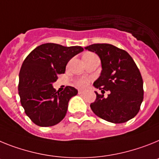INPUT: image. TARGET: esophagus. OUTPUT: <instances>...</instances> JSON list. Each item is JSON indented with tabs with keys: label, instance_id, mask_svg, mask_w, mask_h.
I'll return each instance as SVG.
<instances>
[{
	"label": "esophagus",
	"instance_id": "1",
	"mask_svg": "<svg viewBox=\"0 0 159 159\" xmlns=\"http://www.w3.org/2000/svg\"><path fill=\"white\" fill-rule=\"evenodd\" d=\"M85 92V90H84V89H79V90H78V93H79V94L84 93Z\"/></svg>",
	"mask_w": 159,
	"mask_h": 159
}]
</instances>
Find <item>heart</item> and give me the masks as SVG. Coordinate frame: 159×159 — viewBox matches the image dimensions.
<instances>
[{
  "label": "heart",
  "instance_id": "1",
  "mask_svg": "<svg viewBox=\"0 0 159 159\" xmlns=\"http://www.w3.org/2000/svg\"><path fill=\"white\" fill-rule=\"evenodd\" d=\"M93 53H85V54L83 55V57H90V56H93ZM89 83V80L86 79V78H80V79L77 80L76 81V84L78 85V86L79 87H85L86 85H88Z\"/></svg>",
  "mask_w": 159,
  "mask_h": 159
}]
</instances>
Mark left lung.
Segmentation results:
<instances>
[{"label":"left lung","mask_w":159,"mask_h":159,"mask_svg":"<svg viewBox=\"0 0 159 159\" xmlns=\"http://www.w3.org/2000/svg\"><path fill=\"white\" fill-rule=\"evenodd\" d=\"M100 57L102 72L93 82L96 89L93 112L112 123H123L134 118L143 100V81L139 68L130 55L110 44H93L85 47ZM105 91H109L105 98Z\"/></svg>","instance_id":"left-lung-1"}]
</instances>
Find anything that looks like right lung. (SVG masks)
Listing matches in <instances>:
<instances>
[{"label":"right lung","mask_w":159,"mask_h":159,"mask_svg":"<svg viewBox=\"0 0 159 159\" xmlns=\"http://www.w3.org/2000/svg\"><path fill=\"white\" fill-rule=\"evenodd\" d=\"M83 50L81 46L45 43L26 57L19 74L18 93L26 115L36 125L52 126L65 118L69 102L78 90L66 86L57 92L53 83L64 74L69 61Z\"/></svg>","instance_id":"right-lung-1"}]
</instances>
